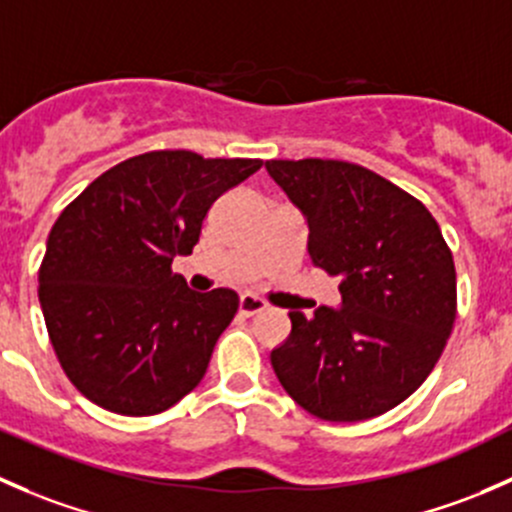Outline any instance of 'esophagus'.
<instances>
[{"label":"esophagus","instance_id":"esophagus-1","mask_svg":"<svg viewBox=\"0 0 512 512\" xmlns=\"http://www.w3.org/2000/svg\"><path fill=\"white\" fill-rule=\"evenodd\" d=\"M266 308H268L266 300L256 298V295H251V293H244L239 298V313L246 315V318H251V315H256V313H263Z\"/></svg>","mask_w":512,"mask_h":512}]
</instances>
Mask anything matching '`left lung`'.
<instances>
[{
    "instance_id": "obj_1",
    "label": "left lung",
    "mask_w": 512,
    "mask_h": 512,
    "mask_svg": "<svg viewBox=\"0 0 512 512\" xmlns=\"http://www.w3.org/2000/svg\"><path fill=\"white\" fill-rule=\"evenodd\" d=\"M308 219L310 261L340 276L342 310H291L278 382L325 421L379 416L429 377L456 323V266L429 209L345 160H268Z\"/></svg>"
}]
</instances>
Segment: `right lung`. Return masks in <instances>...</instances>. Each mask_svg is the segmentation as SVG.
Instances as JSON below:
<instances>
[{
  "label": "right lung",
  "instance_id": "1",
  "mask_svg": "<svg viewBox=\"0 0 512 512\" xmlns=\"http://www.w3.org/2000/svg\"><path fill=\"white\" fill-rule=\"evenodd\" d=\"M261 160L155 150L93 179L59 214L39 268V303L63 372L98 407L152 416L202 382L239 310L229 288L189 291L172 258Z\"/></svg>",
  "mask_w": 512,
  "mask_h": 512
}]
</instances>
